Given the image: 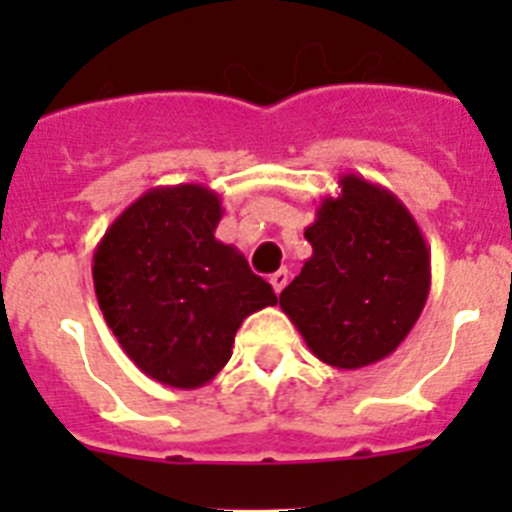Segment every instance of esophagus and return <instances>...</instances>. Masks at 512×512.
Here are the masks:
<instances>
[{"instance_id":"1","label":"esophagus","mask_w":512,"mask_h":512,"mask_svg":"<svg viewBox=\"0 0 512 512\" xmlns=\"http://www.w3.org/2000/svg\"><path fill=\"white\" fill-rule=\"evenodd\" d=\"M269 282H271V287H274V292H282L284 287H287V282H289V274H287V269H279V271H274V274H271L269 277Z\"/></svg>"}]
</instances>
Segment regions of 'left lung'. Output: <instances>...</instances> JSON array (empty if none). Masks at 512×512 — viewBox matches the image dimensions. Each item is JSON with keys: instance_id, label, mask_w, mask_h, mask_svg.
Listing matches in <instances>:
<instances>
[{"instance_id": "left-lung-1", "label": "left lung", "mask_w": 512, "mask_h": 512, "mask_svg": "<svg viewBox=\"0 0 512 512\" xmlns=\"http://www.w3.org/2000/svg\"><path fill=\"white\" fill-rule=\"evenodd\" d=\"M305 228L312 256L284 287V310L323 364L361 369L400 346L431 292V251L410 210L359 174L338 179Z\"/></svg>"}]
</instances>
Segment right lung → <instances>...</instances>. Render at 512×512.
Returning a JSON list of instances; mask_svg holds the SVG:
<instances>
[{
  "label": "right lung",
  "instance_id": "right-lung-1",
  "mask_svg": "<svg viewBox=\"0 0 512 512\" xmlns=\"http://www.w3.org/2000/svg\"><path fill=\"white\" fill-rule=\"evenodd\" d=\"M220 217V194L205 184L153 187L94 248L104 320L140 372L176 390L212 382L243 320L277 305L246 256L215 238Z\"/></svg>",
  "mask_w": 512,
  "mask_h": 512
}]
</instances>
